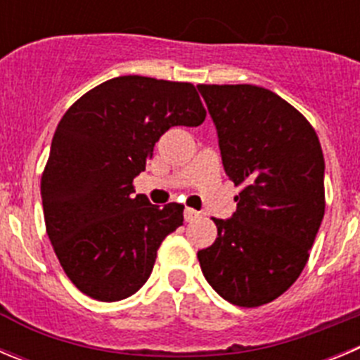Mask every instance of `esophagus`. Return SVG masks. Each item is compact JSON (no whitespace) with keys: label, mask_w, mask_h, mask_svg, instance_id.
<instances>
[{"label":"esophagus","mask_w":360,"mask_h":360,"mask_svg":"<svg viewBox=\"0 0 360 360\" xmlns=\"http://www.w3.org/2000/svg\"><path fill=\"white\" fill-rule=\"evenodd\" d=\"M184 217H186V221H194V219H196V217H200V212H198V210L189 209V207H187V209L184 210Z\"/></svg>","instance_id":"34e87169"}]
</instances>
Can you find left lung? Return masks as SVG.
<instances>
[{"mask_svg":"<svg viewBox=\"0 0 360 360\" xmlns=\"http://www.w3.org/2000/svg\"><path fill=\"white\" fill-rule=\"evenodd\" d=\"M240 193L214 245L198 252L207 282L226 302L259 307L288 291L309 260L325 214V158L314 128L257 85H198Z\"/></svg>","mask_w":360,"mask_h":360,"instance_id":"left-lung-1","label":"left lung"}]
</instances>
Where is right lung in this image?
I'll return each mask as SVG.
<instances>
[{"instance_id": "add662e5", "label": "right lung", "mask_w": 360, "mask_h": 360, "mask_svg": "<svg viewBox=\"0 0 360 360\" xmlns=\"http://www.w3.org/2000/svg\"><path fill=\"white\" fill-rule=\"evenodd\" d=\"M193 84L117 77L77 100L58 123L41 178L46 232L84 295L117 302L139 291L157 250L184 223V205L134 194L155 143L171 127H200Z\"/></svg>"}]
</instances>
